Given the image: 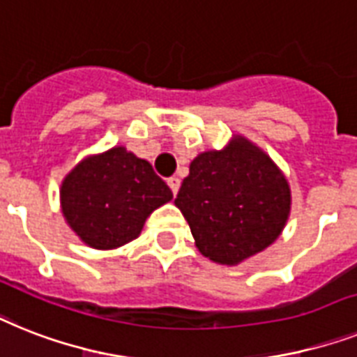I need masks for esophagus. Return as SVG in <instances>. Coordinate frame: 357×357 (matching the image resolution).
I'll return each instance as SVG.
<instances>
[{
    "instance_id": "esophagus-1",
    "label": "esophagus",
    "mask_w": 357,
    "mask_h": 357,
    "mask_svg": "<svg viewBox=\"0 0 357 357\" xmlns=\"http://www.w3.org/2000/svg\"><path fill=\"white\" fill-rule=\"evenodd\" d=\"M167 183H169L170 190H172L174 196H176V194H178V190H179V185H181V181H179V178H176V176H172V178L167 179Z\"/></svg>"
}]
</instances>
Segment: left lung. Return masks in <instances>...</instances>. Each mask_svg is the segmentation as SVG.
Masks as SVG:
<instances>
[{"mask_svg": "<svg viewBox=\"0 0 357 357\" xmlns=\"http://www.w3.org/2000/svg\"><path fill=\"white\" fill-rule=\"evenodd\" d=\"M174 204L188 222L199 253L236 266L279 238L291 192L268 153L234 135L224 150L194 158Z\"/></svg>", "mask_w": 357, "mask_h": 357, "instance_id": "obj_1", "label": "left lung"}]
</instances>
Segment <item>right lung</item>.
<instances>
[{"instance_id":"add662e5","label":"right lung","mask_w":357,"mask_h":357,"mask_svg":"<svg viewBox=\"0 0 357 357\" xmlns=\"http://www.w3.org/2000/svg\"><path fill=\"white\" fill-rule=\"evenodd\" d=\"M172 199L152 165L124 146L88 155L63 178V218L84 244L117 249L141 234L144 222Z\"/></svg>"}]
</instances>
